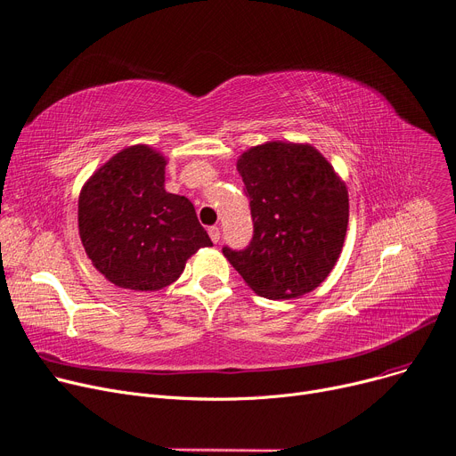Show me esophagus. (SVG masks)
Here are the masks:
<instances>
[{"label":"esophagus","instance_id":"esophagus-1","mask_svg":"<svg viewBox=\"0 0 456 456\" xmlns=\"http://www.w3.org/2000/svg\"><path fill=\"white\" fill-rule=\"evenodd\" d=\"M208 233H209V237H211V241H213V243H219V240H221V228H219V226H211V228H208Z\"/></svg>","mask_w":456,"mask_h":456}]
</instances>
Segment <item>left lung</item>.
I'll list each match as a JSON object with an SVG mask.
<instances>
[{"instance_id":"left-lung-1","label":"left lung","mask_w":456,"mask_h":456,"mask_svg":"<svg viewBox=\"0 0 456 456\" xmlns=\"http://www.w3.org/2000/svg\"><path fill=\"white\" fill-rule=\"evenodd\" d=\"M237 170L247 187L254 237L245 250L223 248L247 286L267 298H295L334 269L349 224V192L308 142L269 141L245 150Z\"/></svg>"}]
</instances>
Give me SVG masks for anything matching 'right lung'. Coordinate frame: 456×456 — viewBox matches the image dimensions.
<instances>
[{
    "mask_svg": "<svg viewBox=\"0 0 456 456\" xmlns=\"http://www.w3.org/2000/svg\"><path fill=\"white\" fill-rule=\"evenodd\" d=\"M167 158L134 144L105 161L81 187L77 226L86 256L111 284L159 291L187 259L213 247L194 206L165 191Z\"/></svg>",
    "mask_w": 456,
    "mask_h": 456,
    "instance_id": "right-lung-1",
    "label": "right lung"
}]
</instances>
